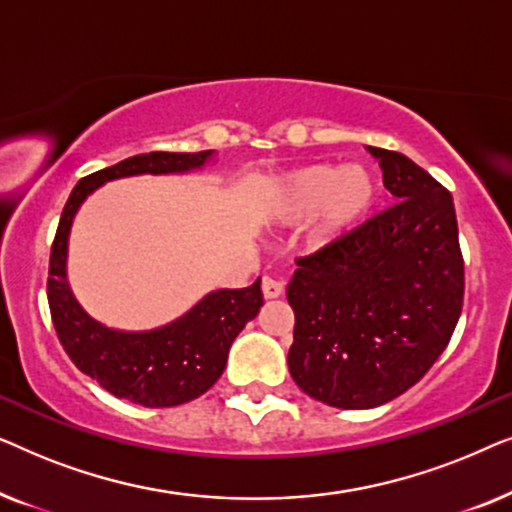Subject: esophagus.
<instances>
[{
    "label": "esophagus",
    "mask_w": 512,
    "mask_h": 512,
    "mask_svg": "<svg viewBox=\"0 0 512 512\" xmlns=\"http://www.w3.org/2000/svg\"><path fill=\"white\" fill-rule=\"evenodd\" d=\"M261 289H263V296L268 298V300H272V298H279V296H282L284 284L279 282V279H275V277H263Z\"/></svg>",
    "instance_id": "34e87169"
}]
</instances>
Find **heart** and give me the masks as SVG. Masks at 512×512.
Returning a JSON list of instances; mask_svg holds the SVG:
<instances>
[{
    "label": "heart",
    "mask_w": 512,
    "mask_h": 512,
    "mask_svg": "<svg viewBox=\"0 0 512 512\" xmlns=\"http://www.w3.org/2000/svg\"><path fill=\"white\" fill-rule=\"evenodd\" d=\"M377 198L380 186L366 165L312 163L286 174L275 195V216L289 223L314 216L312 237L331 244L361 228Z\"/></svg>",
    "instance_id": "1"
}]
</instances>
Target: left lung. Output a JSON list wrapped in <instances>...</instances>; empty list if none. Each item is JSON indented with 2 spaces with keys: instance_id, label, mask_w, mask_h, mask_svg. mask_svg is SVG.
<instances>
[{
  "instance_id": "1",
  "label": "left lung",
  "mask_w": 512,
  "mask_h": 512,
  "mask_svg": "<svg viewBox=\"0 0 512 512\" xmlns=\"http://www.w3.org/2000/svg\"><path fill=\"white\" fill-rule=\"evenodd\" d=\"M396 205L298 258L286 286L296 314L289 373L333 408L389 403L424 377L464 303L452 195L408 156L368 146Z\"/></svg>"
}]
</instances>
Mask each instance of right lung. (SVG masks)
Here are the masks:
<instances>
[{"label": "right lung", "instance_id": "add662e5", "mask_svg": "<svg viewBox=\"0 0 512 512\" xmlns=\"http://www.w3.org/2000/svg\"><path fill=\"white\" fill-rule=\"evenodd\" d=\"M214 151L139 153L88 174L62 209L48 268V305L53 326L74 366L107 389L144 408H172L214 387L237 333L261 310V279L247 289H216L170 324L151 331H118L90 317L67 279L69 233L90 193L114 179L139 174H186L202 170Z\"/></svg>", "mask_w": 512, "mask_h": 512}]
</instances>
